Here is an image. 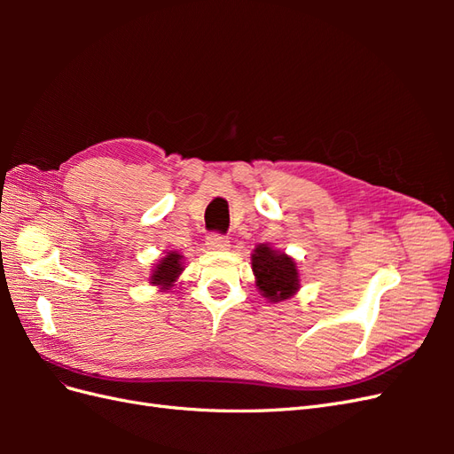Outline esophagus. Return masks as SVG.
<instances>
[{
	"label": "esophagus",
	"mask_w": 454,
	"mask_h": 454,
	"mask_svg": "<svg viewBox=\"0 0 454 454\" xmlns=\"http://www.w3.org/2000/svg\"><path fill=\"white\" fill-rule=\"evenodd\" d=\"M206 248L214 250V252L229 250V240L225 237H222V235H210L208 239H206Z\"/></svg>",
	"instance_id": "obj_1"
}]
</instances>
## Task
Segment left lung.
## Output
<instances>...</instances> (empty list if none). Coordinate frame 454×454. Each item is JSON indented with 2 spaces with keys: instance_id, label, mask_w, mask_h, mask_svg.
Listing matches in <instances>:
<instances>
[{
  "instance_id": "1",
  "label": "left lung",
  "mask_w": 454,
  "mask_h": 454,
  "mask_svg": "<svg viewBox=\"0 0 454 454\" xmlns=\"http://www.w3.org/2000/svg\"><path fill=\"white\" fill-rule=\"evenodd\" d=\"M252 270L259 294L270 303H282L297 295L301 274L295 259L269 244H257L252 254Z\"/></svg>"
}]
</instances>
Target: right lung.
Returning a JSON list of instances; mask_svg holds the SVG:
<instances>
[{
    "instance_id": "obj_1",
    "label": "right lung",
    "mask_w": 454,
    "mask_h": 454,
    "mask_svg": "<svg viewBox=\"0 0 454 454\" xmlns=\"http://www.w3.org/2000/svg\"><path fill=\"white\" fill-rule=\"evenodd\" d=\"M184 261H185V257L180 252L167 250L160 259H157L155 267L151 269V274L147 278L149 284L155 286L159 292H164V294L170 292L176 286V282L180 280L182 272L185 269Z\"/></svg>"
}]
</instances>
